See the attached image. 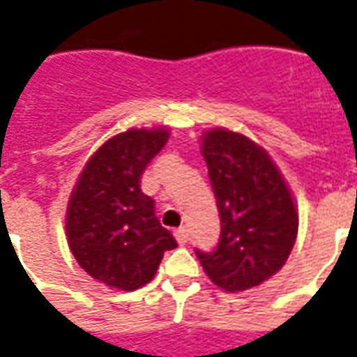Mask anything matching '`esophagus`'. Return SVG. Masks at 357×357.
<instances>
[{
	"label": "esophagus",
	"mask_w": 357,
	"mask_h": 357,
	"mask_svg": "<svg viewBox=\"0 0 357 357\" xmlns=\"http://www.w3.org/2000/svg\"><path fill=\"white\" fill-rule=\"evenodd\" d=\"M188 236H190V234H188V229L186 227H178L175 231V238H176V242H178V244H186L188 242Z\"/></svg>",
	"instance_id": "34e87169"
}]
</instances>
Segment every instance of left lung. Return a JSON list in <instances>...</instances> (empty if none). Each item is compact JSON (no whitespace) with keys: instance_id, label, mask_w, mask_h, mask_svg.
<instances>
[{"instance_id":"left-lung-1","label":"left lung","mask_w":357,"mask_h":357,"mask_svg":"<svg viewBox=\"0 0 357 357\" xmlns=\"http://www.w3.org/2000/svg\"><path fill=\"white\" fill-rule=\"evenodd\" d=\"M201 154L222 234L214 251L197 250L199 262L223 291H248L278 273L291 255L298 234L294 197L266 151L238 132H204Z\"/></svg>"}]
</instances>
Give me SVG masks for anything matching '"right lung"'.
Masks as SVG:
<instances>
[{
	"label": "right lung",
	"instance_id": "1",
	"mask_svg": "<svg viewBox=\"0 0 357 357\" xmlns=\"http://www.w3.org/2000/svg\"><path fill=\"white\" fill-rule=\"evenodd\" d=\"M169 139L167 128L113 135L85 164L66 206V238L78 264L96 281L135 291L154 278L173 234L154 214L139 182Z\"/></svg>",
	"mask_w": 357,
	"mask_h": 357
}]
</instances>
